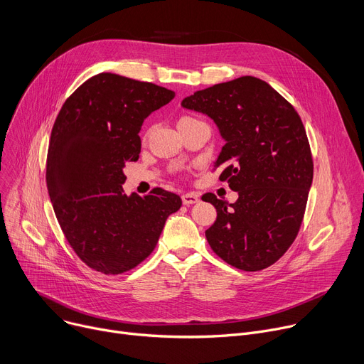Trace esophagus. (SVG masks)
<instances>
[{"label":"esophagus","mask_w":364,"mask_h":364,"mask_svg":"<svg viewBox=\"0 0 364 364\" xmlns=\"http://www.w3.org/2000/svg\"><path fill=\"white\" fill-rule=\"evenodd\" d=\"M200 201V195L197 192H186L182 195V203L185 205H189V204H197Z\"/></svg>","instance_id":"34e87169"}]
</instances>
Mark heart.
<instances>
[{
    "label": "heart",
    "instance_id": "heart-1",
    "mask_svg": "<svg viewBox=\"0 0 364 364\" xmlns=\"http://www.w3.org/2000/svg\"><path fill=\"white\" fill-rule=\"evenodd\" d=\"M192 118H188V117H183V118H181V121L179 122H183V121H191Z\"/></svg>",
    "mask_w": 364,
    "mask_h": 364
}]
</instances>
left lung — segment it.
<instances>
[{
    "label": "left lung",
    "mask_w": 364,
    "mask_h": 364,
    "mask_svg": "<svg viewBox=\"0 0 364 364\" xmlns=\"http://www.w3.org/2000/svg\"><path fill=\"white\" fill-rule=\"evenodd\" d=\"M217 125L225 139L214 169L236 203L204 193L217 210L205 230L214 252L243 271L264 269L294 242L314 179V160L296 109L267 81L245 75L182 100Z\"/></svg>",
    "instance_id": "1"
}]
</instances>
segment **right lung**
Here are the masks:
<instances>
[{
  "instance_id": "1",
  "label": "right lung",
  "mask_w": 364,
  "mask_h": 364,
  "mask_svg": "<svg viewBox=\"0 0 364 364\" xmlns=\"http://www.w3.org/2000/svg\"><path fill=\"white\" fill-rule=\"evenodd\" d=\"M175 97L153 82L112 73L89 78L55 119L46 185L60 226L77 257L103 274H122L154 250L179 195L154 188L124 193V167L141 151L139 129Z\"/></svg>"
}]
</instances>
